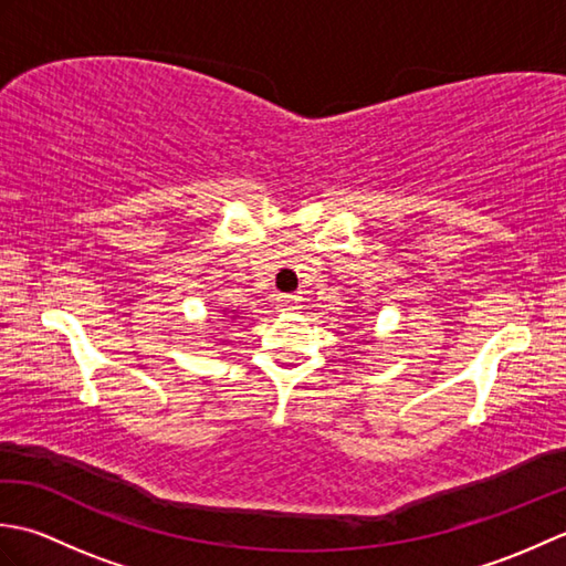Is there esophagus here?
Returning <instances> with one entry per match:
<instances>
[{
    "mask_svg": "<svg viewBox=\"0 0 566 566\" xmlns=\"http://www.w3.org/2000/svg\"><path fill=\"white\" fill-rule=\"evenodd\" d=\"M276 306H280L282 311H294L298 306V296L280 294V296H276Z\"/></svg>",
    "mask_w": 566,
    "mask_h": 566,
    "instance_id": "34e87169",
    "label": "esophagus"
}]
</instances>
